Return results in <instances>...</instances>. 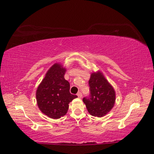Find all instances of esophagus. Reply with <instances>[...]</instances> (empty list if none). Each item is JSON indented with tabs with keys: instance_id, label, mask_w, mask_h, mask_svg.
<instances>
[{
	"instance_id": "obj_1",
	"label": "esophagus",
	"mask_w": 154,
	"mask_h": 154,
	"mask_svg": "<svg viewBox=\"0 0 154 154\" xmlns=\"http://www.w3.org/2000/svg\"><path fill=\"white\" fill-rule=\"evenodd\" d=\"M77 96H78V97H79V98H82V92H78V93L77 94Z\"/></svg>"
}]
</instances>
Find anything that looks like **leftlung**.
Masks as SVG:
<instances>
[{
  "instance_id": "obj_1",
  "label": "left lung",
  "mask_w": 154,
  "mask_h": 154,
  "mask_svg": "<svg viewBox=\"0 0 154 154\" xmlns=\"http://www.w3.org/2000/svg\"><path fill=\"white\" fill-rule=\"evenodd\" d=\"M90 95L83 98L90 115L103 117L111 110L116 101L113 88L100 72L91 75L88 82Z\"/></svg>"
}]
</instances>
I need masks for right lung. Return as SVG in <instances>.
Masks as SVG:
<instances>
[{
    "instance_id": "add662e5",
    "label": "right lung",
    "mask_w": 154,
    "mask_h": 154,
    "mask_svg": "<svg viewBox=\"0 0 154 154\" xmlns=\"http://www.w3.org/2000/svg\"><path fill=\"white\" fill-rule=\"evenodd\" d=\"M66 69L54 64L45 75L36 90L38 108L47 116L58 119L67 113L70 102L77 95L70 93V83L64 79Z\"/></svg>"
}]
</instances>
